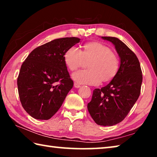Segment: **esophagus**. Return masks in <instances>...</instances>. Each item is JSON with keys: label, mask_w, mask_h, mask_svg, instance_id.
<instances>
[{"label": "esophagus", "mask_w": 157, "mask_h": 157, "mask_svg": "<svg viewBox=\"0 0 157 157\" xmlns=\"http://www.w3.org/2000/svg\"><path fill=\"white\" fill-rule=\"evenodd\" d=\"M74 86H75V88H79V87H80V84H79L78 83H76V82H75V83H74Z\"/></svg>", "instance_id": "34e87169"}]
</instances>
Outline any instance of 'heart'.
I'll use <instances>...</instances> for the list:
<instances>
[{
    "instance_id": "b5f03b06",
    "label": "heart",
    "mask_w": 157,
    "mask_h": 157,
    "mask_svg": "<svg viewBox=\"0 0 157 157\" xmlns=\"http://www.w3.org/2000/svg\"><path fill=\"white\" fill-rule=\"evenodd\" d=\"M63 61L71 72L88 63L89 69L74 73L72 78L76 82L88 85H97L109 82L118 75L120 69V59L109 47L100 42H89L81 49L70 48L64 52Z\"/></svg>"
}]
</instances>
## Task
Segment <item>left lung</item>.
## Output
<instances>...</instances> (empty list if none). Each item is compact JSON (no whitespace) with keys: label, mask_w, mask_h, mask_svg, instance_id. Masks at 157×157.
<instances>
[{"label":"left lung","mask_w":157,"mask_h":157,"mask_svg":"<svg viewBox=\"0 0 157 157\" xmlns=\"http://www.w3.org/2000/svg\"><path fill=\"white\" fill-rule=\"evenodd\" d=\"M102 38L115 46L121 58L120 69L109 84L94 89L87 108L95 123L112 126L123 121L136 102L140 94L143 75L136 55L123 41L112 36Z\"/></svg>","instance_id":"obj_1"}]
</instances>
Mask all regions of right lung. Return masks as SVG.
Masks as SVG:
<instances>
[{"mask_svg":"<svg viewBox=\"0 0 157 157\" xmlns=\"http://www.w3.org/2000/svg\"><path fill=\"white\" fill-rule=\"evenodd\" d=\"M77 37L57 39L36 48L21 65L17 79L23 107L38 120H48L61 107L73 82L63 55L79 42Z\"/></svg>","mask_w":157,"mask_h":157,"instance_id":"right-lung-1","label":"right lung"}]
</instances>
